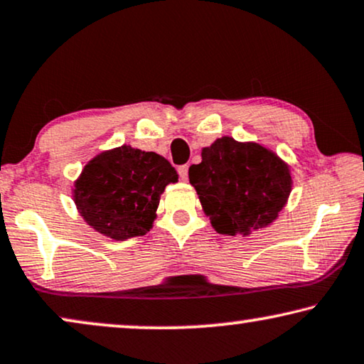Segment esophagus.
Here are the masks:
<instances>
[{
  "instance_id": "obj_1",
  "label": "esophagus",
  "mask_w": 364,
  "mask_h": 364,
  "mask_svg": "<svg viewBox=\"0 0 364 364\" xmlns=\"http://www.w3.org/2000/svg\"><path fill=\"white\" fill-rule=\"evenodd\" d=\"M178 173H180V178L183 181H188V165H183L178 168Z\"/></svg>"
}]
</instances>
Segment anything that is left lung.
I'll list each match as a JSON object with an SVG mask.
<instances>
[{"instance_id": "obj_1", "label": "left lung", "mask_w": 364, "mask_h": 364, "mask_svg": "<svg viewBox=\"0 0 364 364\" xmlns=\"http://www.w3.org/2000/svg\"><path fill=\"white\" fill-rule=\"evenodd\" d=\"M189 183L219 234L249 235L279 218L291 191L290 166L254 141L218 138L189 166Z\"/></svg>"}]
</instances>
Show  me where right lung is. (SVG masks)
Masks as SVG:
<instances>
[{
  "label": "right lung",
  "mask_w": 364,
  "mask_h": 364,
  "mask_svg": "<svg viewBox=\"0 0 364 364\" xmlns=\"http://www.w3.org/2000/svg\"><path fill=\"white\" fill-rule=\"evenodd\" d=\"M176 181L178 173L166 158L122 145L87 163L74 181L73 198L92 229L127 240L150 231L163 191Z\"/></svg>",
  "instance_id": "1"
}]
</instances>
